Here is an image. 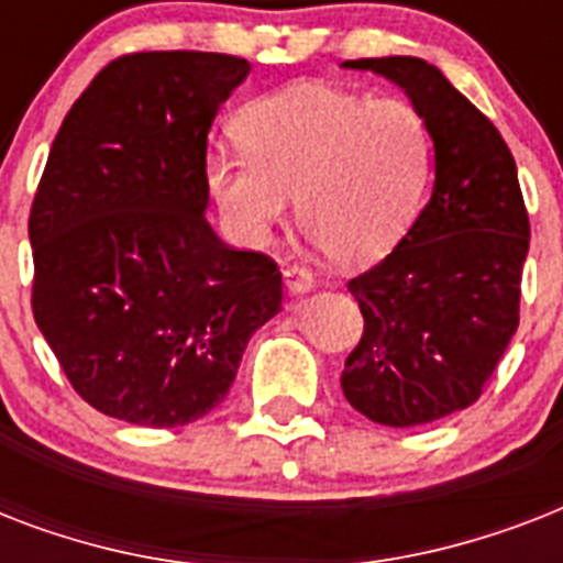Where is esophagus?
I'll return each instance as SVG.
<instances>
[{"mask_svg": "<svg viewBox=\"0 0 563 563\" xmlns=\"http://www.w3.org/2000/svg\"><path fill=\"white\" fill-rule=\"evenodd\" d=\"M283 280H286V289H289L291 295H303V291H309L316 286V277H312V272L303 268V265H286V268H283Z\"/></svg>", "mask_w": 563, "mask_h": 563, "instance_id": "34e87169", "label": "esophagus"}]
</instances>
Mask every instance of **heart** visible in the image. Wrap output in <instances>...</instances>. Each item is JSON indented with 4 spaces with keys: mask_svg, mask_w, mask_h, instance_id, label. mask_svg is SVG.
I'll use <instances>...</instances> for the list:
<instances>
[{
    "mask_svg": "<svg viewBox=\"0 0 563 563\" xmlns=\"http://www.w3.org/2000/svg\"><path fill=\"white\" fill-rule=\"evenodd\" d=\"M233 136L242 154H212L203 166L230 233L263 245L295 198L303 230L342 265L374 263L400 242L432 166V136L415 104L335 84L251 101Z\"/></svg>",
    "mask_w": 563,
    "mask_h": 563,
    "instance_id": "1",
    "label": "heart"
}]
</instances>
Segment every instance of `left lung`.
Masks as SVG:
<instances>
[{"label": "left lung", "instance_id": "8db88e82", "mask_svg": "<svg viewBox=\"0 0 563 563\" xmlns=\"http://www.w3.org/2000/svg\"><path fill=\"white\" fill-rule=\"evenodd\" d=\"M406 90L435 143V187L409 233L347 289L365 330L344 362L353 409L385 427L479 400L520 324L529 254L515 157L485 113L420 57L344 60Z\"/></svg>", "mask_w": 563, "mask_h": 563}]
</instances>
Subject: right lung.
Segmentation results:
<instances>
[{
	"mask_svg": "<svg viewBox=\"0 0 563 563\" xmlns=\"http://www.w3.org/2000/svg\"><path fill=\"white\" fill-rule=\"evenodd\" d=\"M245 57L131 52L57 131L29 216L40 333L78 397L136 427L203 418L280 312L272 256L203 219L207 134Z\"/></svg>",
	"mask_w": 563,
	"mask_h": 563,
	"instance_id": "1",
	"label": "right lung"
}]
</instances>
